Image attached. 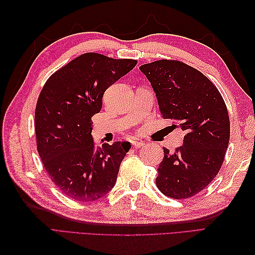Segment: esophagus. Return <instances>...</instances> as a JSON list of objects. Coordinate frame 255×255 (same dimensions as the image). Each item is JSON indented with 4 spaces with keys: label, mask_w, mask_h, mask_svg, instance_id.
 Masks as SVG:
<instances>
[{
    "label": "esophagus",
    "mask_w": 255,
    "mask_h": 255,
    "mask_svg": "<svg viewBox=\"0 0 255 255\" xmlns=\"http://www.w3.org/2000/svg\"><path fill=\"white\" fill-rule=\"evenodd\" d=\"M145 143L143 141H132V147L133 148H141Z\"/></svg>",
    "instance_id": "esophagus-1"
}]
</instances>
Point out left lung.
Returning a JSON list of instances; mask_svg holds the SVG:
<instances>
[{"mask_svg":"<svg viewBox=\"0 0 255 255\" xmlns=\"http://www.w3.org/2000/svg\"><path fill=\"white\" fill-rule=\"evenodd\" d=\"M152 86L161 116L185 132L174 152L163 148L156 186L175 199L192 197L223 165L230 139L228 111L217 88L185 63L159 60L139 68Z\"/></svg>","mask_w":255,"mask_h":255,"instance_id":"left-lung-1","label":"left lung"}]
</instances>
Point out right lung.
Instances as JSON below:
<instances>
[{
	"label": "right lung",
	"mask_w": 255,
	"mask_h": 255,
	"mask_svg": "<svg viewBox=\"0 0 255 255\" xmlns=\"http://www.w3.org/2000/svg\"><path fill=\"white\" fill-rule=\"evenodd\" d=\"M132 59L88 52L47 80L35 112L37 149L55 185L79 202H94L115 186L130 142L96 147L92 117L105 91L136 67Z\"/></svg>",
	"instance_id": "1"
}]
</instances>
